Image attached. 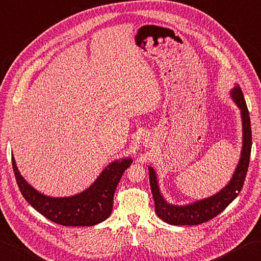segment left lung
Instances as JSON below:
<instances>
[{
  "mask_svg": "<svg viewBox=\"0 0 261 261\" xmlns=\"http://www.w3.org/2000/svg\"><path fill=\"white\" fill-rule=\"evenodd\" d=\"M229 96L234 104L239 107L241 115L242 148L238 165L233 172L231 180L225 187L211 197L199 199L186 205H174L168 202L163 196L158 185L157 173L154 167L148 166L150 189L155 201V212L158 217L171 225H198L205 223L222 213L241 191L247 175L250 154H251V125H250V116L246 100L243 98L242 90L239 85L234 84L233 88L229 90Z\"/></svg>",
  "mask_w": 261,
  "mask_h": 261,
  "instance_id": "obj_1",
  "label": "left lung"
}]
</instances>
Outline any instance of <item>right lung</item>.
Masks as SVG:
<instances>
[{"instance_id": "right-lung-1", "label": "right lung", "mask_w": 261, "mask_h": 261, "mask_svg": "<svg viewBox=\"0 0 261 261\" xmlns=\"http://www.w3.org/2000/svg\"><path fill=\"white\" fill-rule=\"evenodd\" d=\"M131 164L132 158H119L111 162L84 191L68 197H50L24 180L12 155L14 176L23 198L43 216L63 226H94L109 218L116 187Z\"/></svg>"}]
</instances>
